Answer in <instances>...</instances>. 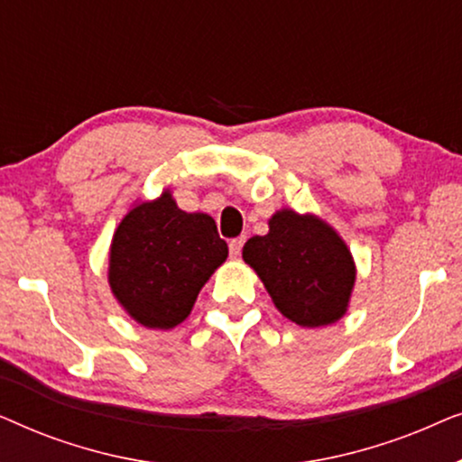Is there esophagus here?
I'll return each instance as SVG.
<instances>
[{
    "label": "esophagus",
    "instance_id": "1",
    "mask_svg": "<svg viewBox=\"0 0 462 462\" xmlns=\"http://www.w3.org/2000/svg\"><path fill=\"white\" fill-rule=\"evenodd\" d=\"M244 244H245V237H236V239H231V242H229L231 256H239V254H242Z\"/></svg>",
    "mask_w": 462,
    "mask_h": 462
}]
</instances>
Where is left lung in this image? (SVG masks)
Listing matches in <instances>:
<instances>
[{"label":"left lung","instance_id":"8db88e82","mask_svg":"<svg viewBox=\"0 0 462 462\" xmlns=\"http://www.w3.org/2000/svg\"><path fill=\"white\" fill-rule=\"evenodd\" d=\"M242 256L294 324L330 326L349 309L356 261L337 229L315 214L282 208L269 218L267 236L250 237Z\"/></svg>","mask_w":462,"mask_h":462}]
</instances>
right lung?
I'll return each instance as SVG.
<instances>
[{
    "instance_id": "obj_1",
    "label": "right lung",
    "mask_w": 462,
    "mask_h": 462,
    "mask_svg": "<svg viewBox=\"0 0 462 462\" xmlns=\"http://www.w3.org/2000/svg\"><path fill=\"white\" fill-rule=\"evenodd\" d=\"M229 248L204 212H185L170 189L136 201L109 250V288L136 324L170 330L182 324Z\"/></svg>"
}]
</instances>
